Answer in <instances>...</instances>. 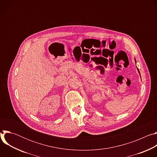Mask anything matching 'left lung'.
Listing matches in <instances>:
<instances>
[{
	"mask_svg": "<svg viewBox=\"0 0 157 157\" xmlns=\"http://www.w3.org/2000/svg\"><path fill=\"white\" fill-rule=\"evenodd\" d=\"M138 71H139V70H138ZM139 73H140V72H139Z\"/></svg>",
	"mask_w": 157,
	"mask_h": 157,
	"instance_id": "left-lung-1",
	"label": "left lung"
}]
</instances>
